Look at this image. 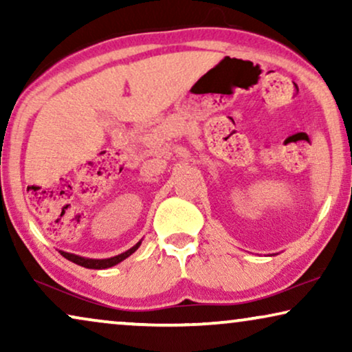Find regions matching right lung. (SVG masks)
I'll return each instance as SVG.
<instances>
[{"mask_svg":"<svg viewBox=\"0 0 352 352\" xmlns=\"http://www.w3.org/2000/svg\"><path fill=\"white\" fill-rule=\"evenodd\" d=\"M139 245H141V242H138L136 245H134L133 248H129L128 252L118 254V256L107 258V259L83 258V256H78V254H72V253H67V252H60V254H62V256H64V258L69 259V261L78 264V266H83V267H86V269H107V267L115 266V264L122 263L123 259H126L128 256H131V254L139 248Z\"/></svg>","mask_w":352,"mask_h":352,"instance_id":"right-lung-1","label":"right lung"}]
</instances>
